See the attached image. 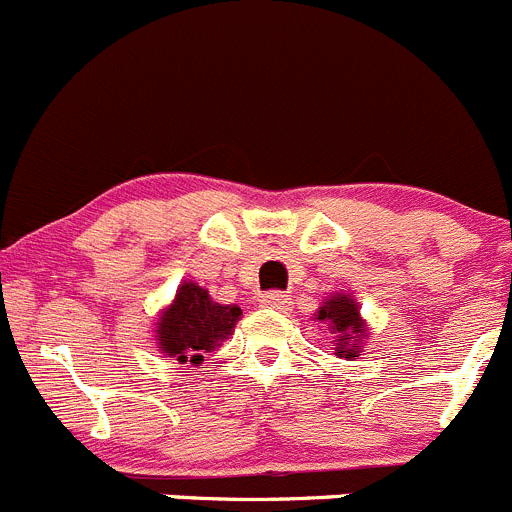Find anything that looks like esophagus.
<instances>
[{"label":"esophagus","instance_id":"1","mask_svg":"<svg viewBox=\"0 0 512 512\" xmlns=\"http://www.w3.org/2000/svg\"><path fill=\"white\" fill-rule=\"evenodd\" d=\"M260 307H270V310L285 312L287 307H290V300H287V295H282V292H265V295L260 297Z\"/></svg>","mask_w":512,"mask_h":512}]
</instances>
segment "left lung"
I'll list each match as a JSON object with an SVG mask.
<instances>
[{
  "instance_id": "8db88e82",
  "label": "left lung",
  "mask_w": 512,
  "mask_h": 512,
  "mask_svg": "<svg viewBox=\"0 0 512 512\" xmlns=\"http://www.w3.org/2000/svg\"><path fill=\"white\" fill-rule=\"evenodd\" d=\"M317 320H325L330 325L332 335L337 337L335 355L345 357V360H355L357 352L362 350L360 342L367 335L355 297L345 295V292L327 297L320 310H317Z\"/></svg>"
}]
</instances>
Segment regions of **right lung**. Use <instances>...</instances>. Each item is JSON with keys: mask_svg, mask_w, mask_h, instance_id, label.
I'll use <instances>...</instances> for the list:
<instances>
[{"mask_svg": "<svg viewBox=\"0 0 512 512\" xmlns=\"http://www.w3.org/2000/svg\"><path fill=\"white\" fill-rule=\"evenodd\" d=\"M242 310L237 305H220L197 282H182L167 310L157 322V342L167 357L182 365H200L202 352L220 347L235 330Z\"/></svg>", "mask_w": 512, "mask_h": 512, "instance_id": "right-lung-1", "label": "right lung"}]
</instances>
